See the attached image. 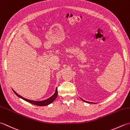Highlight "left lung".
Returning <instances> with one entry per match:
<instances>
[{"mask_svg":"<svg viewBox=\"0 0 130 130\" xmlns=\"http://www.w3.org/2000/svg\"><path fill=\"white\" fill-rule=\"evenodd\" d=\"M82 99V98H81ZM83 101L84 102H86V103H91V102H87V101H84V100H83V99H82Z\"/></svg>","mask_w":130,"mask_h":130,"instance_id":"1","label":"left lung"}]
</instances>
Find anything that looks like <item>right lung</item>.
I'll return each instance as SVG.
<instances>
[{
    "mask_svg": "<svg viewBox=\"0 0 130 130\" xmlns=\"http://www.w3.org/2000/svg\"><path fill=\"white\" fill-rule=\"evenodd\" d=\"M13 92L17 95L19 96V98L23 99V100L26 101L27 102H29V103H30L36 105V106H47V105H48L50 104H51L52 102H53L55 99L56 98L57 96V93H58L57 89V88H56V90H55V93H54V94L53 95H52L51 97H50L47 99H46V100L42 101H34L29 100V99H26V98L22 97V96H21L20 95L18 94L15 91L13 90Z\"/></svg>",
    "mask_w": 130,
    "mask_h": 130,
    "instance_id": "1",
    "label": "right lung"
}]
</instances>
